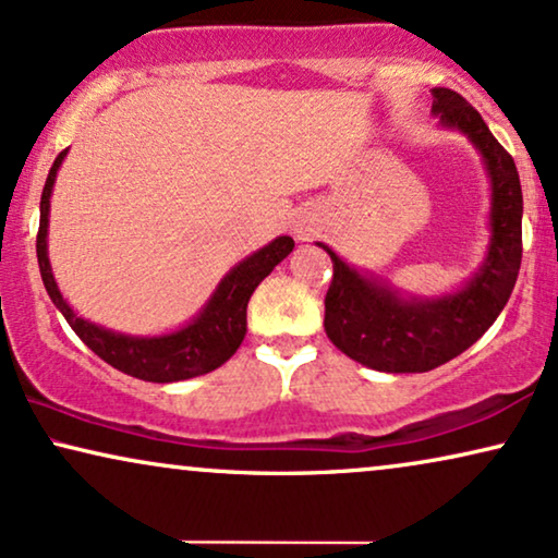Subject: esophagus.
Returning a JSON list of instances; mask_svg holds the SVG:
<instances>
[{
  "instance_id": "1",
  "label": "esophagus",
  "mask_w": 558,
  "mask_h": 558,
  "mask_svg": "<svg viewBox=\"0 0 558 558\" xmlns=\"http://www.w3.org/2000/svg\"><path fill=\"white\" fill-rule=\"evenodd\" d=\"M300 238H305V235H300Z\"/></svg>"
}]
</instances>
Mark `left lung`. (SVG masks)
<instances>
[{"label": "left lung", "instance_id": "1", "mask_svg": "<svg viewBox=\"0 0 558 558\" xmlns=\"http://www.w3.org/2000/svg\"><path fill=\"white\" fill-rule=\"evenodd\" d=\"M433 112L482 150L492 179V243L484 269L461 292L438 302H408L376 287L330 253L325 332L336 349L376 372H430L464 353L487 332L515 287L523 258V192L512 156L482 114L453 89H433Z\"/></svg>", "mask_w": 558, "mask_h": 558}]
</instances>
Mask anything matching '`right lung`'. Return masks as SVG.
Segmentation results:
<instances>
[{
  "label": "right lung",
  "instance_id": "obj_1",
  "mask_svg": "<svg viewBox=\"0 0 558 558\" xmlns=\"http://www.w3.org/2000/svg\"><path fill=\"white\" fill-rule=\"evenodd\" d=\"M66 150H61L58 158L50 166L46 186H43L40 197V228L38 238H35V251H38V266L43 284H46L53 305L61 310L66 323L74 328V332L89 349L97 353L99 359L118 368L122 374L135 376L143 381H182L192 379V376L207 374L213 368L222 366L233 356L245 336V307L248 300L262 281L269 277L274 266L292 253L294 241L289 235H281L277 241L266 245L251 258H245L241 266H235L226 279L220 281L217 292L209 300L205 313L186 328L171 332V336L161 338H128L110 332L97 325L86 323L84 317H76L74 310L66 305L61 292H58L53 274H50L48 264V207H50V190H53L56 171L61 166Z\"/></svg>",
  "mask_w": 558,
  "mask_h": 558
}]
</instances>
